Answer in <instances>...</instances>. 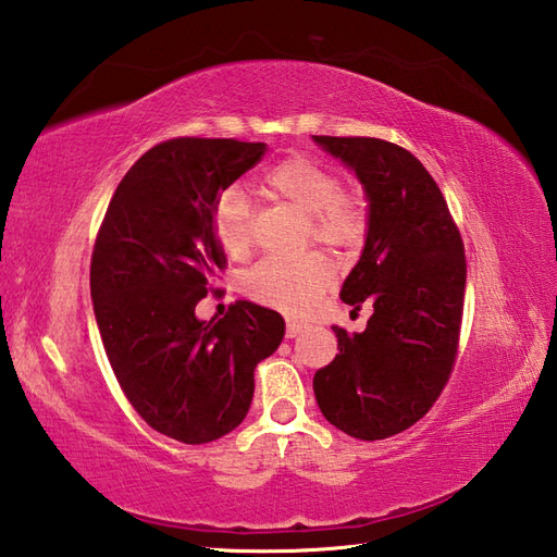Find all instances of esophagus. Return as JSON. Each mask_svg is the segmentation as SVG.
<instances>
[{"mask_svg": "<svg viewBox=\"0 0 557 557\" xmlns=\"http://www.w3.org/2000/svg\"><path fill=\"white\" fill-rule=\"evenodd\" d=\"M307 329V324H302V321H295V319H288L286 324V338H295L300 336V333Z\"/></svg>", "mask_w": 557, "mask_h": 557, "instance_id": "obj_1", "label": "esophagus"}]
</instances>
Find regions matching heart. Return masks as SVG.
<instances>
[{
    "mask_svg": "<svg viewBox=\"0 0 557 557\" xmlns=\"http://www.w3.org/2000/svg\"><path fill=\"white\" fill-rule=\"evenodd\" d=\"M264 190L276 202L293 207L310 221V238L333 250H355L367 236V202L360 190L341 188L336 171L302 154L286 157L264 176ZM214 233L231 257L247 255L252 245V207L240 188L219 195ZM333 283V267L324 255L300 259H262L243 278L252 300L293 317L307 314Z\"/></svg>",
    "mask_w": 557,
    "mask_h": 557,
    "instance_id": "1",
    "label": "heart"
}]
</instances>
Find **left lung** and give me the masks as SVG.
I'll list each match as a JSON object with an SVG mask.
<instances>
[{
    "instance_id": "left-lung-1",
    "label": "left lung",
    "mask_w": 557,
    "mask_h": 557,
    "mask_svg": "<svg viewBox=\"0 0 557 557\" xmlns=\"http://www.w3.org/2000/svg\"><path fill=\"white\" fill-rule=\"evenodd\" d=\"M314 143L350 166L369 200L360 262L341 300L374 314L362 333L333 326L338 355L314 374L319 410L360 441L419 422L453 374L460 343L467 259L446 197L405 147L379 138Z\"/></svg>"
}]
</instances>
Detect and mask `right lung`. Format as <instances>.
<instances>
[{"label": "right lung", "instance_id": "1", "mask_svg": "<svg viewBox=\"0 0 557 557\" xmlns=\"http://www.w3.org/2000/svg\"><path fill=\"white\" fill-rule=\"evenodd\" d=\"M264 143L174 138L123 176L97 233L90 295L104 352L133 410L188 446L236 429L255 393V367L274 352L286 321L238 300L200 321L224 247L214 207L264 157Z\"/></svg>", "mask_w": 557, "mask_h": 557}]
</instances>
